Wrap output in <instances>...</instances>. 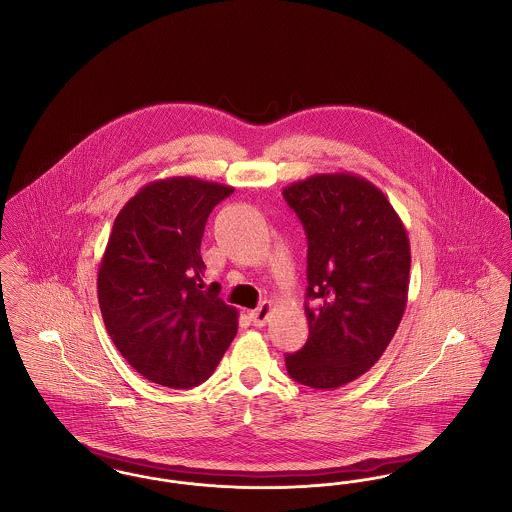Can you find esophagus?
I'll use <instances>...</instances> for the list:
<instances>
[{
    "mask_svg": "<svg viewBox=\"0 0 512 512\" xmlns=\"http://www.w3.org/2000/svg\"><path fill=\"white\" fill-rule=\"evenodd\" d=\"M270 311H272V303H270V301H263L255 311L249 313V318H251V322H253L257 328H263L268 322Z\"/></svg>",
    "mask_w": 512,
    "mask_h": 512,
    "instance_id": "obj_1",
    "label": "esophagus"
}]
</instances>
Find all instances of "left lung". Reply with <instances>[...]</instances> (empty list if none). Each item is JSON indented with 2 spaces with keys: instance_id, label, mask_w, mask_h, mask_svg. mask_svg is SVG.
Segmentation results:
<instances>
[{
  "instance_id": "8db88e82",
  "label": "left lung",
  "mask_w": 512,
  "mask_h": 512,
  "mask_svg": "<svg viewBox=\"0 0 512 512\" xmlns=\"http://www.w3.org/2000/svg\"><path fill=\"white\" fill-rule=\"evenodd\" d=\"M307 234L309 338L286 355L295 382L336 390L390 345L409 295L411 245L388 197L351 172L313 174L284 188Z\"/></svg>"
}]
</instances>
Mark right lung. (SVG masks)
<instances>
[{"label": "right lung", "mask_w": 512, "mask_h": 512, "mask_svg": "<svg viewBox=\"0 0 512 512\" xmlns=\"http://www.w3.org/2000/svg\"><path fill=\"white\" fill-rule=\"evenodd\" d=\"M232 186L172 176L149 182L113 222L98 270L107 334L126 363L174 390L205 382L238 332V311L203 290L199 247Z\"/></svg>", "instance_id": "1"}]
</instances>
